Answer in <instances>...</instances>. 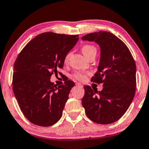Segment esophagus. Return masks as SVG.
<instances>
[{"label":"esophagus","instance_id":"1","mask_svg":"<svg viewBox=\"0 0 149 149\" xmlns=\"http://www.w3.org/2000/svg\"><path fill=\"white\" fill-rule=\"evenodd\" d=\"M75 85H76L77 87H79V88H83V86H82L81 84H79V83H77L76 84H75Z\"/></svg>","mask_w":149,"mask_h":149}]
</instances>
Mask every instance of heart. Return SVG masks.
Wrapping results in <instances>:
<instances>
[{
    "label": "heart",
    "instance_id": "b5f03b06",
    "mask_svg": "<svg viewBox=\"0 0 149 149\" xmlns=\"http://www.w3.org/2000/svg\"><path fill=\"white\" fill-rule=\"evenodd\" d=\"M95 51H96V48H95L94 46L90 45H84L81 47L82 53H83V54L84 55V56H85L86 58H88V57L90 56V55L92 54L93 52H95ZM71 54H72V53H71L70 52H69L68 53H67V55H65V57H64L63 63H64V64H65V65L68 63L69 59H70V57L71 56ZM88 74H89V73L78 72H76L75 74H74V77L75 79H78V80L82 81V80H84V78H85V77H86V75H87Z\"/></svg>",
    "mask_w": 149,
    "mask_h": 149
}]
</instances>
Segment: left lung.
Wrapping results in <instances>:
<instances>
[{
    "label": "left lung",
    "instance_id": "obj_1",
    "mask_svg": "<svg viewBox=\"0 0 149 149\" xmlns=\"http://www.w3.org/2000/svg\"><path fill=\"white\" fill-rule=\"evenodd\" d=\"M84 41H94L100 48L97 72L91 81L103 83L102 91L84 86L81 100L87 116L94 123H114L129 108L136 90V64L131 53L123 41L107 31L89 33Z\"/></svg>",
    "mask_w": 149,
    "mask_h": 149
}]
</instances>
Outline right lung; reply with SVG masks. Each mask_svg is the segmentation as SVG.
<instances>
[{"label": "right lung", "mask_w": 149, "mask_h": 149, "mask_svg": "<svg viewBox=\"0 0 149 149\" xmlns=\"http://www.w3.org/2000/svg\"><path fill=\"white\" fill-rule=\"evenodd\" d=\"M78 35L47 32L29 42L14 64L13 90L21 110L31 123L49 126L59 121L74 81L57 86L51 81L63 67V59L78 41Z\"/></svg>", "instance_id": "add662e5"}]
</instances>
